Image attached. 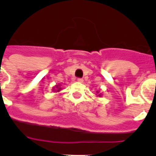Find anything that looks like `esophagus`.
I'll list each match as a JSON object with an SVG mask.
<instances>
[{
  "instance_id": "esophagus-1",
  "label": "esophagus",
  "mask_w": 156,
  "mask_h": 156,
  "mask_svg": "<svg viewBox=\"0 0 156 156\" xmlns=\"http://www.w3.org/2000/svg\"><path fill=\"white\" fill-rule=\"evenodd\" d=\"M77 81L80 83H83V78H78V79H77Z\"/></svg>"
}]
</instances>
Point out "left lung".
I'll return each mask as SVG.
<instances>
[{"label":"left lung","mask_w":156,"mask_h":156,"mask_svg":"<svg viewBox=\"0 0 156 156\" xmlns=\"http://www.w3.org/2000/svg\"><path fill=\"white\" fill-rule=\"evenodd\" d=\"M99 95H100V94H99ZM99 95H98V96H99Z\"/></svg>","instance_id":"left-lung-1"}]
</instances>
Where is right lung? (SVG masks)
Wrapping results in <instances>:
<instances>
[{
  "mask_svg": "<svg viewBox=\"0 0 156 156\" xmlns=\"http://www.w3.org/2000/svg\"><path fill=\"white\" fill-rule=\"evenodd\" d=\"M60 90V88H58V90Z\"/></svg>",
  "mask_w": 156,
  "mask_h": 156,
  "instance_id": "add662e5",
  "label": "right lung"
}]
</instances>
